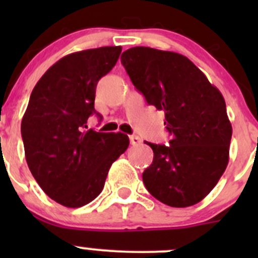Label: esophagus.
<instances>
[{
  "mask_svg": "<svg viewBox=\"0 0 258 258\" xmlns=\"http://www.w3.org/2000/svg\"><path fill=\"white\" fill-rule=\"evenodd\" d=\"M130 144L132 146H137L141 144V139H140L139 136H135V135H132V136H130Z\"/></svg>",
  "mask_w": 258,
  "mask_h": 258,
  "instance_id": "1",
  "label": "esophagus"
}]
</instances>
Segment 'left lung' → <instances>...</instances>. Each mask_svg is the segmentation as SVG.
I'll use <instances>...</instances> for the list:
<instances>
[{"label":"left lung","mask_w":258,"mask_h":258,"mask_svg":"<svg viewBox=\"0 0 258 258\" xmlns=\"http://www.w3.org/2000/svg\"><path fill=\"white\" fill-rule=\"evenodd\" d=\"M121 63L148 105L165 111L172 137L170 146L146 142L153 151L152 165L142 173L146 188L171 207L199 204L228 163L232 126L222 93L176 52L132 47Z\"/></svg>","instance_id":"obj_1"}]
</instances>
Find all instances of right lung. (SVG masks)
I'll return each instance as SVG.
<instances>
[{
	"instance_id": "obj_1",
	"label": "right lung",
	"mask_w": 258,
	"mask_h": 258,
	"mask_svg": "<svg viewBox=\"0 0 258 258\" xmlns=\"http://www.w3.org/2000/svg\"><path fill=\"white\" fill-rule=\"evenodd\" d=\"M121 46L67 54L36 83L21 122L28 168L48 197L70 209L85 206L105 186L111 165L127 150L123 134L87 128L96 113V86L118 59Z\"/></svg>"
}]
</instances>
